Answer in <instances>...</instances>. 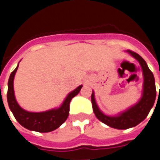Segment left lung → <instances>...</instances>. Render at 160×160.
<instances>
[{
  "instance_id": "1",
  "label": "left lung",
  "mask_w": 160,
  "mask_h": 160,
  "mask_svg": "<svg viewBox=\"0 0 160 160\" xmlns=\"http://www.w3.org/2000/svg\"><path fill=\"white\" fill-rule=\"evenodd\" d=\"M127 53L136 59L142 68L143 76L142 96L135 105L131 106L125 111L118 113L115 115H107L101 111L96 102L94 92L92 91L91 102L93 111L96 118L106 125L115 129L125 130L134 128L142 122L149 114L153 107L156 98L155 78L153 73L148 68V64L140 55L131 50H126Z\"/></svg>"
}]
</instances>
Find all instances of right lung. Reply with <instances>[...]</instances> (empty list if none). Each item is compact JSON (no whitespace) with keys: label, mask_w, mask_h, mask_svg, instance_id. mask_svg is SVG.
<instances>
[{"label":"right lung","mask_w":160,"mask_h":160,"mask_svg":"<svg viewBox=\"0 0 160 160\" xmlns=\"http://www.w3.org/2000/svg\"><path fill=\"white\" fill-rule=\"evenodd\" d=\"M18 63L16 69L11 73L8 82L7 101L8 107L13 116L22 127L29 131L41 133L50 132L58 128L67 119L70 112V103L81 90L82 85H80L75 90L67 94L62 105L57 108L50 109L42 112H31L24 110L18 103L15 98L13 88L14 77L18 69Z\"/></svg>","instance_id":"add662e5"}]
</instances>
